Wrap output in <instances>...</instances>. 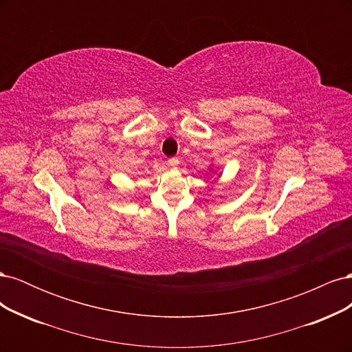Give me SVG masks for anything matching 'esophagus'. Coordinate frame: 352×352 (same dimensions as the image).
I'll return each instance as SVG.
<instances>
[{
  "label": "esophagus",
  "mask_w": 352,
  "mask_h": 352,
  "mask_svg": "<svg viewBox=\"0 0 352 352\" xmlns=\"http://www.w3.org/2000/svg\"><path fill=\"white\" fill-rule=\"evenodd\" d=\"M168 164L172 166L173 168H176L177 164H179V160H177V158H170V160H168Z\"/></svg>",
  "instance_id": "esophagus-1"
}]
</instances>
